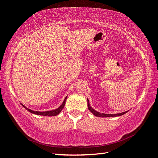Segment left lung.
Returning a JSON list of instances; mask_svg holds the SVG:
<instances>
[{
  "label": "left lung",
  "instance_id": "left-lung-1",
  "mask_svg": "<svg viewBox=\"0 0 158 158\" xmlns=\"http://www.w3.org/2000/svg\"><path fill=\"white\" fill-rule=\"evenodd\" d=\"M87 102H88V108H89L90 111L91 112V113H92L93 115H94V116H98V117H102V118H106V117H116V116H122V115L126 114L127 112H128V111H125V112H122V113H120V114H103V113H100V112H98V111H95L94 109H93V108L91 107V106H90L89 99H87Z\"/></svg>",
  "mask_w": 158,
  "mask_h": 158
}]
</instances>
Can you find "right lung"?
I'll return each instance as SVG.
<instances>
[{
  "label": "right lung",
  "instance_id": "add662e5",
  "mask_svg": "<svg viewBox=\"0 0 158 158\" xmlns=\"http://www.w3.org/2000/svg\"><path fill=\"white\" fill-rule=\"evenodd\" d=\"M67 98H68V96H66L65 98L64 99L62 105H61L59 106V107L56 109H53V110H51V111H33V110H31V109L26 107V106L23 105V104H21V105H22L23 107H24L26 109V110L28 111L29 112H31V113H32V114H33L40 115V116H57V115L59 114L60 113V111L63 110V109L64 108V106H65V102H66Z\"/></svg>",
  "mask_w": 158,
  "mask_h": 158
}]
</instances>
